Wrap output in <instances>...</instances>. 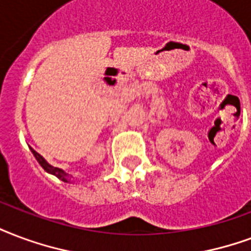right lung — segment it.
I'll use <instances>...</instances> for the list:
<instances>
[{"label":"right lung","instance_id":"add662e5","mask_svg":"<svg viewBox=\"0 0 251 251\" xmlns=\"http://www.w3.org/2000/svg\"><path fill=\"white\" fill-rule=\"evenodd\" d=\"M31 153L34 154V157H36V159L40 162V165L44 168V170L48 173H50V174H53V176H55L57 178H59V179H62V181H65V182H68V174L64 172V170H61V169L58 168H54V166H51V165H49V163L46 162L45 159L42 158V155H40V154L37 153L36 150L31 149Z\"/></svg>","mask_w":251,"mask_h":251}]
</instances>
